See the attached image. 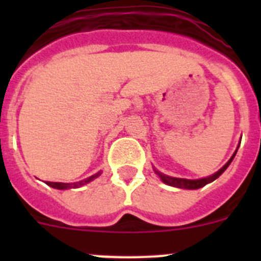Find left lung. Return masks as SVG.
<instances>
[{
    "mask_svg": "<svg viewBox=\"0 0 261 261\" xmlns=\"http://www.w3.org/2000/svg\"><path fill=\"white\" fill-rule=\"evenodd\" d=\"M235 154H237V150H235L234 155L230 158V161L227 163H226L225 166H223L222 168H221L220 171H217L216 174H213L212 176H208V177H204V179H197V180H190V179H180V177H172V176H167V175L162 174V172L159 171H155L156 174H158V176L162 179L163 183L168 184V186L171 187H177V188H186V190H197V188H201V187L206 186L208 183H211V181L216 180L217 177L220 176L221 174H222L223 171H225L226 168L229 167V165L231 163V161L234 159Z\"/></svg>",
    "mask_w": 261,
    "mask_h": 261,
    "instance_id": "left-lung-1",
    "label": "left lung"
}]
</instances>
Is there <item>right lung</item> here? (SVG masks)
I'll use <instances>...</instances> for the list:
<instances>
[{
	"label": "right lung",
	"instance_id": "obj_1",
	"mask_svg": "<svg viewBox=\"0 0 261 261\" xmlns=\"http://www.w3.org/2000/svg\"><path fill=\"white\" fill-rule=\"evenodd\" d=\"M99 175H100V172H98V174L93 175V176L87 177V179H85V180H81V181H77V183H53V181H47V184L49 187H52V188H56V190H69V188H78V187H82L85 186V184H87L89 181L94 180L95 177H98Z\"/></svg>",
	"mask_w": 261,
	"mask_h": 261
}]
</instances>
